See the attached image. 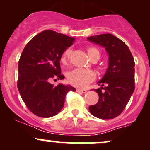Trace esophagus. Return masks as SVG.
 Returning a JSON list of instances; mask_svg holds the SVG:
<instances>
[{
    "label": "esophagus",
    "instance_id": "34e87169",
    "mask_svg": "<svg viewBox=\"0 0 150 150\" xmlns=\"http://www.w3.org/2000/svg\"><path fill=\"white\" fill-rule=\"evenodd\" d=\"M76 91L77 92H79V93H85L87 92V90L86 89H80V88H77L76 89Z\"/></svg>",
    "mask_w": 150,
    "mask_h": 150
}]
</instances>
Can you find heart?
<instances>
[{
	"label": "heart",
	"instance_id": "obj_1",
	"mask_svg": "<svg viewBox=\"0 0 150 150\" xmlns=\"http://www.w3.org/2000/svg\"><path fill=\"white\" fill-rule=\"evenodd\" d=\"M71 53H72L71 48H67L62 53L60 59L62 63L64 64H67L68 59L70 57ZM88 54L90 58L94 54H97L99 57L100 56L99 50L94 47H89L88 48ZM95 78H96V74L91 69H81V68H76L69 72L67 75V79L69 83L81 88L86 87L95 79Z\"/></svg>",
	"mask_w": 150,
	"mask_h": 150
}]
</instances>
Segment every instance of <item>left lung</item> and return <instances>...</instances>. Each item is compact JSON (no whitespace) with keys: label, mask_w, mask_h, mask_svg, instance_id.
<instances>
[{"label":"left lung","mask_w":150,"mask_h":150,"mask_svg":"<svg viewBox=\"0 0 150 150\" xmlns=\"http://www.w3.org/2000/svg\"><path fill=\"white\" fill-rule=\"evenodd\" d=\"M88 40L105 48L109 55V66L98 82L102 87L93 89L99 101L89 107V111L100 119H112L121 114L135 89V62L128 46L112 34L88 38Z\"/></svg>","instance_id":"1"}]
</instances>
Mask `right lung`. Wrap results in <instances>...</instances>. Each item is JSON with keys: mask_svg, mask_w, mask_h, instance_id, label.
Wrapping results in <instances>:
<instances>
[{"mask_svg": "<svg viewBox=\"0 0 150 150\" xmlns=\"http://www.w3.org/2000/svg\"><path fill=\"white\" fill-rule=\"evenodd\" d=\"M75 40L53 30H45L33 38L21 54L17 87L29 110L38 117L58 114L64 107L67 93L76 91L69 85L50 83L53 79L64 78L61 74L60 59Z\"/></svg>", "mask_w": 150, "mask_h": 150, "instance_id": "1", "label": "right lung"}]
</instances>
